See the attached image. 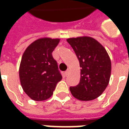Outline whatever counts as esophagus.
I'll return each instance as SVG.
<instances>
[{
	"mask_svg": "<svg viewBox=\"0 0 129 129\" xmlns=\"http://www.w3.org/2000/svg\"><path fill=\"white\" fill-rule=\"evenodd\" d=\"M68 73H69V71L68 70H66V72L64 73V75L65 76H68Z\"/></svg>",
	"mask_w": 129,
	"mask_h": 129,
	"instance_id": "obj_1",
	"label": "esophagus"
}]
</instances>
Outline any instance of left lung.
<instances>
[{
    "mask_svg": "<svg viewBox=\"0 0 129 129\" xmlns=\"http://www.w3.org/2000/svg\"><path fill=\"white\" fill-rule=\"evenodd\" d=\"M67 41L78 58L81 78L78 85L70 87L71 94L81 101H90L100 97L111 77V61L106 49L90 37L69 38Z\"/></svg>",
    "mask_w": 129,
    "mask_h": 129,
    "instance_id": "left-lung-1",
    "label": "left lung"
}]
</instances>
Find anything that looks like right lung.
Returning a JSON list of instances; mask_svg holds the SVG:
<instances>
[{
    "mask_svg": "<svg viewBox=\"0 0 129 129\" xmlns=\"http://www.w3.org/2000/svg\"><path fill=\"white\" fill-rule=\"evenodd\" d=\"M59 39L41 38L26 48L19 67V78L24 92L34 101H43L53 94L62 76L52 52Z\"/></svg>",
    "mask_w": 129,
    "mask_h": 129,
    "instance_id": "obj_1",
    "label": "right lung"
}]
</instances>
